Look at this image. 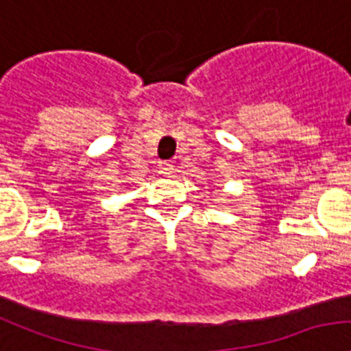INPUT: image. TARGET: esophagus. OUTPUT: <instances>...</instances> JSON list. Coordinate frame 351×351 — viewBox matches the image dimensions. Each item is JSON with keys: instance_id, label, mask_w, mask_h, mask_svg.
<instances>
[{"instance_id": "34e87169", "label": "esophagus", "mask_w": 351, "mask_h": 351, "mask_svg": "<svg viewBox=\"0 0 351 351\" xmlns=\"http://www.w3.org/2000/svg\"><path fill=\"white\" fill-rule=\"evenodd\" d=\"M160 173L164 176H171L175 173V166H173V162H164L160 166Z\"/></svg>"}]
</instances>
